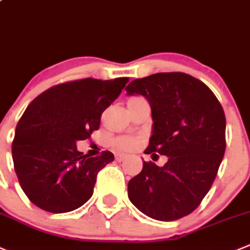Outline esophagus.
I'll return each mask as SVG.
<instances>
[{"mask_svg":"<svg viewBox=\"0 0 250 250\" xmlns=\"http://www.w3.org/2000/svg\"><path fill=\"white\" fill-rule=\"evenodd\" d=\"M125 159H127V156H125V155H122V154H120V155H116V160H117L118 162H122V161H125Z\"/></svg>","mask_w":250,"mask_h":250,"instance_id":"obj_1","label":"esophagus"}]
</instances>
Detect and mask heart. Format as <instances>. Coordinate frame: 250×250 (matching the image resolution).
Instances as JSON below:
<instances>
[{
	"instance_id": "obj_1",
	"label": "heart",
	"mask_w": 250,
	"mask_h": 250,
	"mask_svg": "<svg viewBox=\"0 0 250 250\" xmlns=\"http://www.w3.org/2000/svg\"><path fill=\"white\" fill-rule=\"evenodd\" d=\"M137 99L140 98H132L130 100H137ZM113 145H115L116 149L123 150V151H129V150L135 149V147L139 145V140L135 139V138H129V137H122L118 138L113 142Z\"/></svg>"
}]
</instances>
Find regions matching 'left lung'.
Listing matches in <instances>:
<instances>
[{
	"mask_svg": "<svg viewBox=\"0 0 250 250\" xmlns=\"http://www.w3.org/2000/svg\"><path fill=\"white\" fill-rule=\"evenodd\" d=\"M125 91L143 95L151 107L152 133L145 154L168 157L162 167L143 161L142 172L128 182V198L159 221L189 215L210 190L224 159L221 104L203 82L181 72L135 79Z\"/></svg>",
	"mask_w": 250,
	"mask_h": 250,
	"instance_id": "obj_1",
	"label": "left lung"
}]
</instances>
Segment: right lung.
<instances>
[{"mask_svg": "<svg viewBox=\"0 0 250 250\" xmlns=\"http://www.w3.org/2000/svg\"><path fill=\"white\" fill-rule=\"evenodd\" d=\"M128 78H86L52 86L34 99L16 128L12 157L21 189L33 204L52 214L76 210L91 198L96 176L112 152L89 157L77 142L100 127L104 111Z\"/></svg>", "mask_w": 250, "mask_h": 250, "instance_id": "add662e5", "label": "right lung"}]
</instances>
